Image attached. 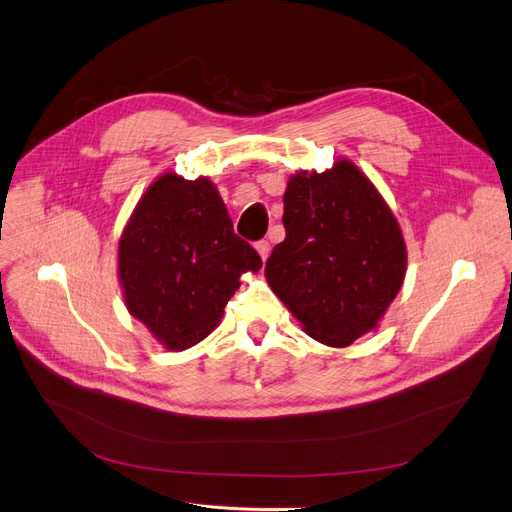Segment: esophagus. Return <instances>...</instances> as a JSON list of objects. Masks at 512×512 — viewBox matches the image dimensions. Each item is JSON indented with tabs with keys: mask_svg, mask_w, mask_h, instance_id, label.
<instances>
[{
	"mask_svg": "<svg viewBox=\"0 0 512 512\" xmlns=\"http://www.w3.org/2000/svg\"><path fill=\"white\" fill-rule=\"evenodd\" d=\"M255 249H257V253H259L261 261H265V259L270 257V242H268V240H259V242L255 244Z\"/></svg>",
	"mask_w": 512,
	"mask_h": 512,
	"instance_id": "esophagus-1",
	"label": "esophagus"
}]
</instances>
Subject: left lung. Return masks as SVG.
Returning <instances> with one entry per match:
<instances>
[{"mask_svg": "<svg viewBox=\"0 0 512 512\" xmlns=\"http://www.w3.org/2000/svg\"><path fill=\"white\" fill-rule=\"evenodd\" d=\"M265 278L311 339L347 347L379 328L404 284L406 240L381 192L349 159L288 177Z\"/></svg>", "mask_w": 512, "mask_h": 512, "instance_id": "left-lung-1", "label": "left lung"}]
</instances>
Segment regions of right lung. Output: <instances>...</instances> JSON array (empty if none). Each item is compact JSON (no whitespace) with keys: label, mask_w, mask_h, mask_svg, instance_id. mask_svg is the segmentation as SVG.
I'll use <instances>...</instances> for the list:
<instances>
[{"label":"right lung","mask_w":512,"mask_h":512,"mask_svg":"<svg viewBox=\"0 0 512 512\" xmlns=\"http://www.w3.org/2000/svg\"><path fill=\"white\" fill-rule=\"evenodd\" d=\"M119 284L129 314L167 351L207 339L242 274L261 257L234 234L215 184L165 171L142 194L121 232Z\"/></svg>","instance_id":"1"}]
</instances>
